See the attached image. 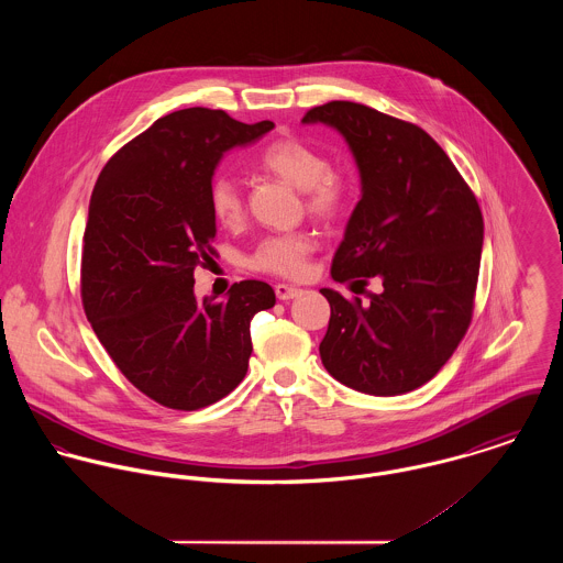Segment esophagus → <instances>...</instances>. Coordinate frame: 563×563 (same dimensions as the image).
I'll return each instance as SVG.
<instances>
[{
  "instance_id": "1",
  "label": "esophagus",
  "mask_w": 563,
  "mask_h": 563,
  "mask_svg": "<svg viewBox=\"0 0 563 563\" xmlns=\"http://www.w3.org/2000/svg\"><path fill=\"white\" fill-rule=\"evenodd\" d=\"M275 295H277L279 301H290V299H295V297L301 295V288L290 286V284H277V286H275Z\"/></svg>"
}]
</instances>
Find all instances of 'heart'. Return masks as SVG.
Returning <instances> with one entry per match:
<instances>
[{
	"label": "heart",
	"mask_w": 563,
	"mask_h": 563,
	"mask_svg": "<svg viewBox=\"0 0 563 563\" xmlns=\"http://www.w3.org/2000/svg\"><path fill=\"white\" fill-rule=\"evenodd\" d=\"M257 164L297 190H303V201L310 214L322 221L338 219L351 195L346 177L329 170V161L312 145L297 139H279L262 150ZM210 208L221 225H236L242 219V197L239 186L221 177L212 184ZM314 249L310 234L292 232L268 236L257 244L249 264L255 271L282 277H299L308 268V257Z\"/></svg>",
	"instance_id": "1"
}]
</instances>
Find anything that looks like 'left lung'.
Segmentation results:
<instances>
[{"label": "left lung", "instance_id": "8db88e82", "mask_svg": "<svg viewBox=\"0 0 563 563\" xmlns=\"http://www.w3.org/2000/svg\"><path fill=\"white\" fill-rule=\"evenodd\" d=\"M333 128L360 170L362 197L333 262V282H382L371 301L322 288L331 317L321 360L340 384L397 397L427 384L471 319L482 262L479 203L444 150L418 125L353 101L303 117Z\"/></svg>", "mask_w": 563, "mask_h": 563}]
</instances>
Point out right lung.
I'll return each mask as SVG.
<instances>
[{"instance_id": "obj_1", "label": "right lung", "mask_w": 563, "mask_h": 563, "mask_svg": "<svg viewBox=\"0 0 563 563\" xmlns=\"http://www.w3.org/2000/svg\"><path fill=\"white\" fill-rule=\"evenodd\" d=\"M275 128L223 110L158 119L103 166L81 246V303L119 371L150 399L199 409L246 375L251 319L275 306L268 284L244 279L225 301H197L195 268L212 251V177L221 158Z\"/></svg>"}]
</instances>
